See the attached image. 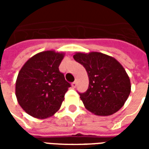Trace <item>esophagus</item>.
Instances as JSON below:
<instances>
[{"instance_id":"34e87169","label":"esophagus","mask_w":149,"mask_h":149,"mask_svg":"<svg viewBox=\"0 0 149 149\" xmlns=\"http://www.w3.org/2000/svg\"><path fill=\"white\" fill-rule=\"evenodd\" d=\"M76 86H77V83H76V81L72 82V87L76 88Z\"/></svg>"}]
</instances>
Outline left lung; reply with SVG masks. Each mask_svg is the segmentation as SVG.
Instances as JSON below:
<instances>
[{
    "label": "left lung",
    "mask_w": 149,
    "mask_h": 149,
    "mask_svg": "<svg viewBox=\"0 0 149 149\" xmlns=\"http://www.w3.org/2000/svg\"><path fill=\"white\" fill-rule=\"evenodd\" d=\"M76 61L84 66L88 88L80 94L84 107L97 116H110L124 106L131 92L130 79L114 57L101 52H76Z\"/></svg>",
    "instance_id": "left-lung-1"
}]
</instances>
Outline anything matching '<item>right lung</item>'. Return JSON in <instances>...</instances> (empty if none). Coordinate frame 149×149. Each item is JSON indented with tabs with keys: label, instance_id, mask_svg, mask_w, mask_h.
<instances>
[{
	"label": "right lung",
	"instance_id": "1",
	"mask_svg": "<svg viewBox=\"0 0 149 149\" xmlns=\"http://www.w3.org/2000/svg\"><path fill=\"white\" fill-rule=\"evenodd\" d=\"M64 52L48 50L28 60L18 73L16 97L29 115L37 119L50 117L57 112L70 87L59 71Z\"/></svg>",
	"mask_w": 149,
	"mask_h": 149
}]
</instances>
